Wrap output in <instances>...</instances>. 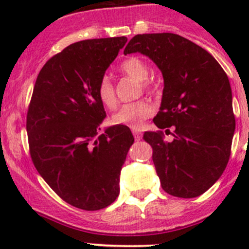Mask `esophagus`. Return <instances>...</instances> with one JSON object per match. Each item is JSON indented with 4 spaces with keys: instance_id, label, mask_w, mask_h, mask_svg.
<instances>
[{
    "instance_id": "34e87169",
    "label": "esophagus",
    "mask_w": 249,
    "mask_h": 249,
    "mask_svg": "<svg viewBox=\"0 0 249 249\" xmlns=\"http://www.w3.org/2000/svg\"><path fill=\"white\" fill-rule=\"evenodd\" d=\"M132 134H134L135 141H140L142 139V134H141V131H139V130H132Z\"/></svg>"
}]
</instances>
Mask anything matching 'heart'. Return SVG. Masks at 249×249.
<instances>
[{"instance_id":"b5f03b06","label":"heart","mask_w":249,"mask_h":249,"mask_svg":"<svg viewBox=\"0 0 249 249\" xmlns=\"http://www.w3.org/2000/svg\"><path fill=\"white\" fill-rule=\"evenodd\" d=\"M120 71L125 76L132 78V79L141 82V87L144 91H150L153 89V84L148 77H149L150 70L149 66L140 57H129L120 65ZM96 94L101 104L106 108L114 109L117 107L118 100L115 95L114 85L108 77H102L99 80L96 87ZM154 113V107L147 100H140V101L126 104L122 106L112 117L113 124L126 125L132 129H139L145 119L152 117Z\"/></svg>"}]
</instances>
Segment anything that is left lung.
Here are the masks:
<instances>
[{
    "instance_id": "left-lung-1",
    "label": "left lung",
    "mask_w": 249,
    "mask_h": 249,
    "mask_svg": "<svg viewBox=\"0 0 249 249\" xmlns=\"http://www.w3.org/2000/svg\"><path fill=\"white\" fill-rule=\"evenodd\" d=\"M141 53L164 77L160 110L153 119L159 131H145L153 162L167 194L196 197L210 189L229 161L235 115L229 78L203 48L175 34L136 35L124 54ZM172 126L166 142L161 129Z\"/></svg>"
}]
</instances>
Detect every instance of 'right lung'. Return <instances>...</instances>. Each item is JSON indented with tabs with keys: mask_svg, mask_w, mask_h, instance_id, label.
<instances>
[{
	"mask_svg": "<svg viewBox=\"0 0 249 249\" xmlns=\"http://www.w3.org/2000/svg\"><path fill=\"white\" fill-rule=\"evenodd\" d=\"M126 41L123 36L71 44L48 60L35 83L26 115L32 162L64 201L80 210L114 202L134 143L125 125L99 135L106 112L97 83Z\"/></svg>",
	"mask_w": 249,
	"mask_h": 249,
	"instance_id": "right-lung-1",
	"label": "right lung"
}]
</instances>
